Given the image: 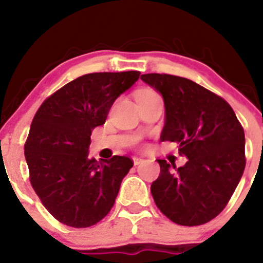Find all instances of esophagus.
<instances>
[{
	"mask_svg": "<svg viewBox=\"0 0 263 263\" xmlns=\"http://www.w3.org/2000/svg\"><path fill=\"white\" fill-rule=\"evenodd\" d=\"M142 161H144V159H142V158H134L135 165H139V164H141Z\"/></svg>",
	"mask_w": 263,
	"mask_h": 263,
	"instance_id": "obj_1",
	"label": "esophagus"
}]
</instances>
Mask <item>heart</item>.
I'll use <instances>...</instances> for the list:
<instances>
[{"label": "heart", "mask_w": 263, "mask_h": 263, "mask_svg": "<svg viewBox=\"0 0 263 263\" xmlns=\"http://www.w3.org/2000/svg\"><path fill=\"white\" fill-rule=\"evenodd\" d=\"M145 91H146V90H145Z\"/></svg>", "instance_id": "1"}]
</instances>
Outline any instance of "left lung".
I'll use <instances>...</instances> for the list:
<instances>
[{
	"mask_svg": "<svg viewBox=\"0 0 263 263\" xmlns=\"http://www.w3.org/2000/svg\"><path fill=\"white\" fill-rule=\"evenodd\" d=\"M141 80L163 97L161 141L177 142L187 161L177 168L158 159L160 176L151 184L159 210L176 224H205L234 193L246 166L245 131L222 98L188 79L146 73Z\"/></svg>",
	"mask_w": 263,
	"mask_h": 263,
	"instance_id": "left-lung-1",
	"label": "left lung"
}]
</instances>
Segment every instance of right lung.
Segmentation results:
<instances>
[{
	"label": "right lung",
	"mask_w": 263,
	"mask_h": 263,
	"mask_svg": "<svg viewBox=\"0 0 263 263\" xmlns=\"http://www.w3.org/2000/svg\"><path fill=\"white\" fill-rule=\"evenodd\" d=\"M139 76V71L80 76L50 95L34 116L24 147L30 182L44 208L62 224L91 227L115 205L134 161L119 155L89 159L90 136Z\"/></svg>",
	"instance_id": "right-lung-1"
}]
</instances>
